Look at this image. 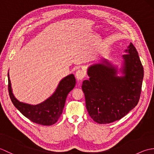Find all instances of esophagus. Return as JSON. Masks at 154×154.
Instances as JSON below:
<instances>
[{
    "instance_id": "1",
    "label": "esophagus",
    "mask_w": 154,
    "mask_h": 154,
    "mask_svg": "<svg viewBox=\"0 0 154 154\" xmlns=\"http://www.w3.org/2000/svg\"><path fill=\"white\" fill-rule=\"evenodd\" d=\"M75 77H76L78 80H82L85 77V73L83 70L79 69L77 71L76 73H75Z\"/></svg>"
}]
</instances>
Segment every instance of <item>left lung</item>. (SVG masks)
I'll use <instances>...</instances> for the list:
<instances>
[{
	"mask_svg": "<svg viewBox=\"0 0 154 154\" xmlns=\"http://www.w3.org/2000/svg\"><path fill=\"white\" fill-rule=\"evenodd\" d=\"M125 51L124 77H116V70L111 65L108 67L97 64L89 68V79L83 82L88 113L99 124H109L121 119L139 102L143 67L132 43Z\"/></svg>",
	"mask_w": 154,
	"mask_h": 154,
	"instance_id": "8db88e82",
	"label": "left lung"
}]
</instances>
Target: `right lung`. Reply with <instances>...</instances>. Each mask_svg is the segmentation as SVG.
Returning <instances> with one entry per match:
<instances>
[{
  "label": "right lung",
  "instance_id": "1",
  "mask_svg": "<svg viewBox=\"0 0 154 154\" xmlns=\"http://www.w3.org/2000/svg\"><path fill=\"white\" fill-rule=\"evenodd\" d=\"M8 80L9 96L14 106L32 122L43 126L52 125L60 119L67 94L76 83L74 75H68L60 81L56 91L51 97L38 105H30L19 102L16 99L12 94L8 74Z\"/></svg>",
  "mask_w": 154,
  "mask_h": 154
}]
</instances>
